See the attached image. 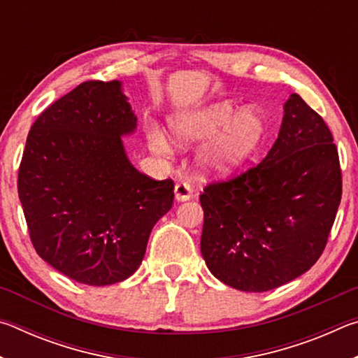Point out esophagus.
<instances>
[{
    "label": "esophagus",
    "mask_w": 358,
    "mask_h": 358,
    "mask_svg": "<svg viewBox=\"0 0 358 358\" xmlns=\"http://www.w3.org/2000/svg\"><path fill=\"white\" fill-rule=\"evenodd\" d=\"M173 192H175V201L177 202H186L192 197V187L189 183H186V181L175 185Z\"/></svg>",
    "instance_id": "34e87169"
}]
</instances>
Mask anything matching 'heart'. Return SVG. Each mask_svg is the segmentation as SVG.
Returning <instances> with one entry per match:
<instances>
[{
  "label": "heart",
  "mask_w": 358,
  "mask_h": 358,
  "mask_svg": "<svg viewBox=\"0 0 358 358\" xmlns=\"http://www.w3.org/2000/svg\"><path fill=\"white\" fill-rule=\"evenodd\" d=\"M172 141L180 148H189L214 138L199 157V169L207 177L222 178L250 159L262 142L265 120L256 107H238L232 102H215L172 120ZM155 148L167 150L162 137L155 138Z\"/></svg>",
  "instance_id": "b5f03b06"
}]
</instances>
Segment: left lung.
Returning <instances> with one entry per match:
<instances>
[{"instance_id": "obj_1", "label": "left lung", "mask_w": 358, "mask_h": 358, "mask_svg": "<svg viewBox=\"0 0 358 358\" xmlns=\"http://www.w3.org/2000/svg\"><path fill=\"white\" fill-rule=\"evenodd\" d=\"M341 189L329 126L290 94L265 159L201 194V251L208 270L245 292H265L299 278L324 251Z\"/></svg>"}]
</instances>
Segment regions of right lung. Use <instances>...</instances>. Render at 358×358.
Instances as JSON below:
<instances>
[{
  "instance_id": "right-lung-1",
  "label": "right lung",
  "mask_w": 358,
  "mask_h": 358,
  "mask_svg": "<svg viewBox=\"0 0 358 358\" xmlns=\"http://www.w3.org/2000/svg\"><path fill=\"white\" fill-rule=\"evenodd\" d=\"M137 128L121 82L80 83L34 121L19 197L36 252L88 286L124 281L142 264L173 181L137 171L121 137Z\"/></svg>"
}]
</instances>
